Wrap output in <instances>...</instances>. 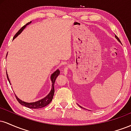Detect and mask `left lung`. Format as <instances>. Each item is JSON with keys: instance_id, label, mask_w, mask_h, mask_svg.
Wrapping results in <instances>:
<instances>
[{"instance_id": "obj_1", "label": "left lung", "mask_w": 131, "mask_h": 131, "mask_svg": "<svg viewBox=\"0 0 131 131\" xmlns=\"http://www.w3.org/2000/svg\"><path fill=\"white\" fill-rule=\"evenodd\" d=\"M115 37H116V39H117V40H118L119 42H121V41H120V40H119V38H118V37H117V36H116V35H115Z\"/></svg>"}]
</instances>
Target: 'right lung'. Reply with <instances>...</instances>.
<instances>
[{
	"label": "right lung",
	"instance_id": "obj_1",
	"mask_svg": "<svg viewBox=\"0 0 131 131\" xmlns=\"http://www.w3.org/2000/svg\"><path fill=\"white\" fill-rule=\"evenodd\" d=\"M31 23V21H30L29 23H27L26 25H25V26H23L22 28H21V29H19L17 33H16L15 35V36H14V37H13V39H15L16 37H17L18 36L19 34L22 32L23 31V29H25V28H26V26H27V25H29ZM59 74H60V70H58V69L55 71L53 73H52V74H51L50 79H51V81H52V89H51V91H50V92H49V94H48L46 96V97H45L44 98L42 99L41 100H38V101H37V102H31V103H28V102H24V101H23V100H20V99H19V98H18L17 96L15 95L16 100H18V102L21 105H23V106H26V107L29 108H34V109L41 108H43V107H44V106H47V105H49V103H50L51 101L52 100V99H53L54 92H55V89H54V84H55V79H57V76H58ZM7 79H8V81H9V82H10V84H10V80H9L8 76V74H7Z\"/></svg>",
	"mask_w": 131,
	"mask_h": 131
}]
</instances>
